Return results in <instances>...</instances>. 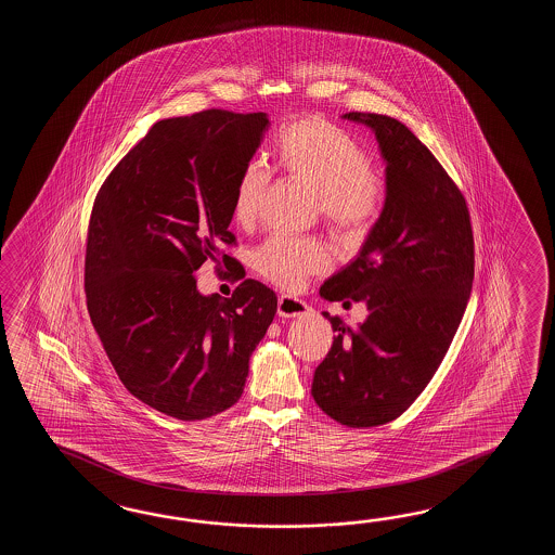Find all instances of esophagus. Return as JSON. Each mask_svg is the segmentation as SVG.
Wrapping results in <instances>:
<instances>
[{
	"mask_svg": "<svg viewBox=\"0 0 555 555\" xmlns=\"http://www.w3.org/2000/svg\"><path fill=\"white\" fill-rule=\"evenodd\" d=\"M311 313V307L304 299H297L292 295H280L278 299V315L280 318H306Z\"/></svg>",
	"mask_w": 555,
	"mask_h": 555,
	"instance_id": "esophagus-1",
	"label": "esophagus"
}]
</instances>
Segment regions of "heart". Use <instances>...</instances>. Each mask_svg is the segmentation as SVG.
<instances>
[{"label":"heart","instance_id":"b5f03b06","mask_svg":"<svg viewBox=\"0 0 555 555\" xmlns=\"http://www.w3.org/2000/svg\"><path fill=\"white\" fill-rule=\"evenodd\" d=\"M272 166L289 180L315 192L319 214L339 236H363L380 214L385 180L349 132L321 117L295 118L283 125L272 151ZM270 186L268 170H242L232 196V218L249 228L258 220ZM256 268L268 280L295 287L309 273L325 272L330 254L318 240L273 236L256 251Z\"/></svg>","mask_w":555,"mask_h":555}]
</instances>
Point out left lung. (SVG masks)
I'll list each match as a JSON object with an SVG mask.
<instances>
[{
  "label": "left lung",
  "instance_id": "8db88e82",
  "mask_svg": "<svg viewBox=\"0 0 555 555\" xmlns=\"http://www.w3.org/2000/svg\"><path fill=\"white\" fill-rule=\"evenodd\" d=\"M373 130L385 160V204L359 256L321 285L327 301H365L353 331L339 318L311 395L341 425L399 418L449 351L470 299L474 237L466 201L435 154L397 118L345 113Z\"/></svg>",
  "mask_w": 555,
  "mask_h": 555
}]
</instances>
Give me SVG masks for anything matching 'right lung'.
Masks as SVG:
<instances>
[{
    "label": "right lung",
    "instance_id": "add662e5",
    "mask_svg": "<svg viewBox=\"0 0 555 555\" xmlns=\"http://www.w3.org/2000/svg\"><path fill=\"white\" fill-rule=\"evenodd\" d=\"M268 127L266 113L220 108L158 120L94 201L85 258L94 331L130 395L178 421L236 404L278 309L256 280L222 299L192 275L206 260L234 261L220 251L236 242L234 186Z\"/></svg>",
    "mask_w": 555,
    "mask_h": 555
}]
</instances>
